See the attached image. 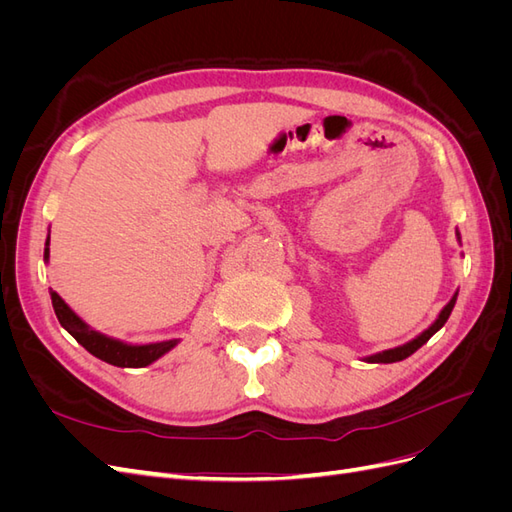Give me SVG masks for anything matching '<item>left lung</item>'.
I'll return each instance as SVG.
<instances>
[{
	"label": "left lung",
	"instance_id": "left-lung-1",
	"mask_svg": "<svg viewBox=\"0 0 512 512\" xmlns=\"http://www.w3.org/2000/svg\"><path fill=\"white\" fill-rule=\"evenodd\" d=\"M457 241L461 243L459 230H457ZM457 294H459V290L453 294L451 301H448V303L442 307V312L438 314V318L433 320L421 335H416L414 339H410V342H406L404 346H397V348H389V350H382V352H376V354L363 356V361H365V363H397V361H404V359H408L410 354H414L418 348H421L423 344H427V342H429V337H433V335H436V333L444 327L446 320H448V316H451V312H453L455 303H457Z\"/></svg>",
	"mask_w": 512,
	"mask_h": 512
}]
</instances>
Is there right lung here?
<instances>
[{
	"mask_svg": "<svg viewBox=\"0 0 512 512\" xmlns=\"http://www.w3.org/2000/svg\"><path fill=\"white\" fill-rule=\"evenodd\" d=\"M49 245H51V235H46V241H44V262H46V265H49V258H51ZM49 292H51L55 316H57L61 327H64L87 352L98 356L100 361H104L108 365H115V367H147L151 363H156L158 359H162L166 352H170L181 342V339H164V342L130 344V342H123V339L104 335V333L96 331L94 327H89V324L79 314H76L74 309L64 299H61L53 288Z\"/></svg>",
	"mask_w": 512,
	"mask_h": 512,
	"instance_id": "right-lung-1",
	"label": "right lung"
}]
</instances>
